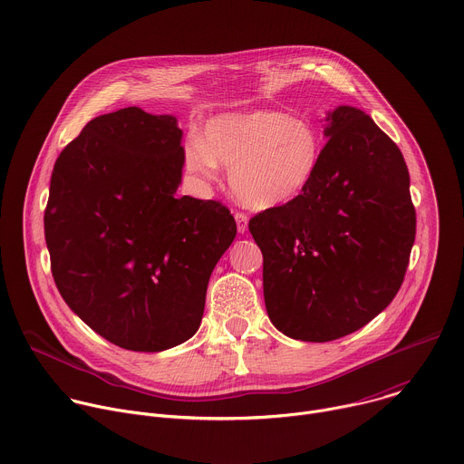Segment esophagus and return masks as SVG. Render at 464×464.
<instances>
[{
    "mask_svg": "<svg viewBox=\"0 0 464 464\" xmlns=\"http://www.w3.org/2000/svg\"><path fill=\"white\" fill-rule=\"evenodd\" d=\"M235 220H237V229H238V233H246V231H247L249 217H247L246 213H235Z\"/></svg>",
    "mask_w": 464,
    "mask_h": 464,
    "instance_id": "34e87169",
    "label": "esophagus"
}]
</instances>
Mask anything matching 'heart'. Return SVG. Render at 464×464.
Returning a JSON list of instances; mask_svg holds the SVG:
<instances>
[{
  "label": "heart",
  "instance_id": "obj_1",
  "mask_svg": "<svg viewBox=\"0 0 464 464\" xmlns=\"http://www.w3.org/2000/svg\"><path fill=\"white\" fill-rule=\"evenodd\" d=\"M323 156L317 128L303 117L255 110L222 113L206 124L204 140L190 138L183 149L185 169L215 179L229 167L238 200L253 209L285 206L314 181Z\"/></svg>",
  "mask_w": 464,
  "mask_h": 464
}]
</instances>
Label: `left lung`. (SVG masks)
<instances>
[{
  "label": "left lung",
  "mask_w": 464,
  "mask_h": 464,
  "mask_svg": "<svg viewBox=\"0 0 464 464\" xmlns=\"http://www.w3.org/2000/svg\"><path fill=\"white\" fill-rule=\"evenodd\" d=\"M324 121L308 188L249 220L270 321L315 343L353 334L394 299L417 226L401 149L358 108L338 106Z\"/></svg>",
  "instance_id": "obj_1"
}]
</instances>
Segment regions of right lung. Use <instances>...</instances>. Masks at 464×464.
<instances>
[{
	"instance_id": "right-lung-1",
	"label": "right lung",
	"mask_w": 464,
	"mask_h": 464,
	"mask_svg": "<svg viewBox=\"0 0 464 464\" xmlns=\"http://www.w3.org/2000/svg\"><path fill=\"white\" fill-rule=\"evenodd\" d=\"M181 136L174 115L122 108L92 119L51 174L44 229L56 288L126 351L160 353L196 334L237 235L220 202L176 198Z\"/></svg>"
}]
</instances>
